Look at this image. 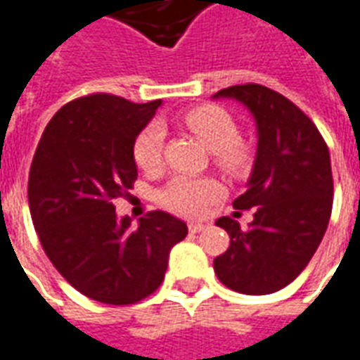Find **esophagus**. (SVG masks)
I'll return each mask as SVG.
<instances>
[{"label": "esophagus", "mask_w": 360, "mask_h": 360, "mask_svg": "<svg viewBox=\"0 0 360 360\" xmlns=\"http://www.w3.org/2000/svg\"><path fill=\"white\" fill-rule=\"evenodd\" d=\"M205 224H201V222H190L188 224V230H190L191 234H198V232H203L205 230Z\"/></svg>", "instance_id": "obj_1"}]
</instances>
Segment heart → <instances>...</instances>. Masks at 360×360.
I'll list each match as a JSON object with an SVG mask.
<instances>
[{
	"label": "heart",
	"instance_id": "obj_1",
	"mask_svg": "<svg viewBox=\"0 0 360 360\" xmlns=\"http://www.w3.org/2000/svg\"><path fill=\"white\" fill-rule=\"evenodd\" d=\"M182 122L212 151L220 170L241 176L251 167V148L238 138V124L232 115L217 105H201L184 112ZM165 132L159 124L146 126L134 141V161L140 169L153 172L162 165ZM220 184L212 178L176 176L161 191V203L180 217H199L217 201Z\"/></svg>",
	"mask_w": 360,
	"mask_h": 360
}]
</instances>
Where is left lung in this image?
<instances>
[{"label": "left lung", "instance_id": "8db88e82", "mask_svg": "<svg viewBox=\"0 0 360 360\" xmlns=\"http://www.w3.org/2000/svg\"><path fill=\"white\" fill-rule=\"evenodd\" d=\"M214 97L245 105L259 136L248 191L234 201V209L255 214L248 230L230 217L217 220L230 248L214 259V272L245 295L274 293L303 272L326 232L334 199L328 146L297 105L261 84L230 86Z\"/></svg>", "mask_w": 360, "mask_h": 360}]
</instances>
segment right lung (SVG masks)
Returning a JSON list of instances; mask_svg holds the SVG:
<instances>
[{
	"instance_id": "obj_1",
	"label": "right lung",
	"mask_w": 360,
	"mask_h": 360,
	"mask_svg": "<svg viewBox=\"0 0 360 360\" xmlns=\"http://www.w3.org/2000/svg\"><path fill=\"white\" fill-rule=\"evenodd\" d=\"M161 105L91 94L49 120L28 174V205L40 243L67 282L105 305H132L165 280L172 245L188 226L151 211L132 226L112 201L138 178L134 141Z\"/></svg>"
}]
</instances>
